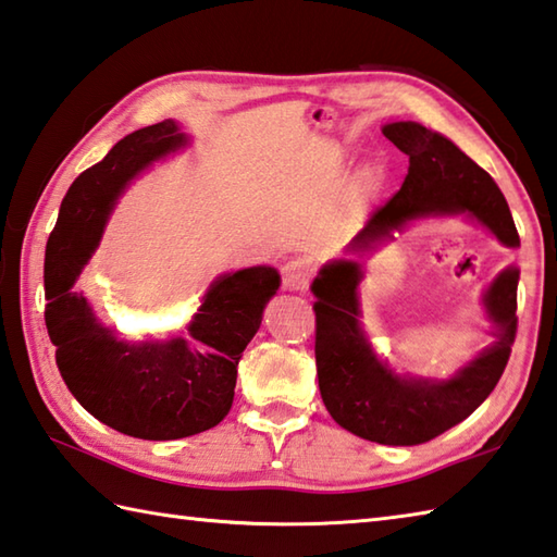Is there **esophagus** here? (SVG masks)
Masks as SVG:
<instances>
[{
  "label": "esophagus",
  "mask_w": 557,
  "mask_h": 557,
  "mask_svg": "<svg viewBox=\"0 0 557 557\" xmlns=\"http://www.w3.org/2000/svg\"><path fill=\"white\" fill-rule=\"evenodd\" d=\"M313 270L307 263V260L301 258H294L289 263L282 265V282H285V287L292 292H304L309 287Z\"/></svg>",
  "instance_id": "esophagus-1"
}]
</instances>
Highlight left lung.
Here are the masks:
<instances>
[{"mask_svg": "<svg viewBox=\"0 0 557 557\" xmlns=\"http://www.w3.org/2000/svg\"><path fill=\"white\" fill-rule=\"evenodd\" d=\"M384 135L408 154L400 190L372 212L350 250L364 253L410 220L428 214L471 212L499 242L519 246L509 205L487 171L440 133L420 123L384 125ZM357 260H335L313 280L315 294V372L325 408L357 437L386 446H416L440 437L466 420L493 394L517 337L519 270L507 268L487 287L483 304L493 321L495 343L451 379L396 376L379 362L359 325Z\"/></svg>", "mask_w": 557, "mask_h": 557, "instance_id": "left-lung-1", "label": "left lung"}]
</instances>
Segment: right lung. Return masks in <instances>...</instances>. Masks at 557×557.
I'll return each instance as SVG.
<instances>
[{"instance_id": "right-lung-1", "label": "right lung", "mask_w": 557, "mask_h": 557, "mask_svg": "<svg viewBox=\"0 0 557 557\" xmlns=\"http://www.w3.org/2000/svg\"><path fill=\"white\" fill-rule=\"evenodd\" d=\"M173 120L141 127L76 178L46 246V325L64 384L96 420L129 437L166 442L220 424L234 403L236 367L280 287L275 268H246L207 289L188 333L120 341L96 321L76 277L101 242L120 193L151 161L185 147Z\"/></svg>"}]
</instances>
